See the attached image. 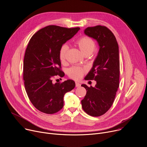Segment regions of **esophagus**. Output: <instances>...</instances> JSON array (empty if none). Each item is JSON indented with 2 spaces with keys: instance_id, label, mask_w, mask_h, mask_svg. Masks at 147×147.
I'll list each match as a JSON object with an SVG mask.
<instances>
[{
  "instance_id": "esophagus-1",
  "label": "esophagus",
  "mask_w": 147,
  "mask_h": 147,
  "mask_svg": "<svg viewBox=\"0 0 147 147\" xmlns=\"http://www.w3.org/2000/svg\"><path fill=\"white\" fill-rule=\"evenodd\" d=\"M81 86V84H80L79 83H78V82H76V87H80V86Z\"/></svg>"
}]
</instances>
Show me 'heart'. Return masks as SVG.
Wrapping results in <instances>:
<instances>
[{"instance_id":"heart-1","label":"heart","mask_w":147,"mask_h":147,"mask_svg":"<svg viewBox=\"0 0 147 147\" xmlns=\"http://www.w3.org/2000/svg\"><path fill=\"white\" fill-rule=\"evenodd\" d=\"M76 45L84 56L91 55L96 48L95 42L91 38L87 36H84L78 39L76 42ZM68 50L69 47L66 45H63L60 47L59 58L61 62L65 61ZM84 71L85 70L84 69L74 67L69 69V75L71 78L74 80H78L83 76Z\"/></svg>"}]
</instances>
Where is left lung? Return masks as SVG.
Returning <instances> with one entry per match:
<instances>
[{
    "label": "left lung",
    "mask_w": 147,
    "mask_h": 147,
    "mask_svg": "<svg viewBox=\"0 0 147 147\" xmlns=\"http://www.w3.org/2000/svg\"><path fill=\"white\" fill-rule=\"evenodd\" d=\"M84 32L97 42L99 51L91 69L85 77L87 80L96 81V84L94 87L82 85L87 93L81 102L87 114L98 117L110 109L119 87L118 45L114 34L105 26L88 27Z\"/></svg>",
    "instance_id": "obj_1"
}]
</instances>
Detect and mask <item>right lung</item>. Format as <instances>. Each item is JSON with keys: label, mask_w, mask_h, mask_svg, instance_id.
Wrapping results in <instances>:
<instances>
[{"label": "right lung", "mask_w": 147, "mask_h": 147, "mask_svg": "<svg viewBox=\"0 0 147 147\" xmlns=\"http://www.w3.org/2000/svg\"><path fill=\"white\" fill-rule=\"evenodd\" d=\"M80 29L50 25L39 30L30 38L23 62V80L28 97L35 107L46 114H54L64 105L63 97L76 86L72 80L53 83L55 76L61 77L60 47Z\"/></svg>", "instance_id": "obj_1"}]
</instances>
